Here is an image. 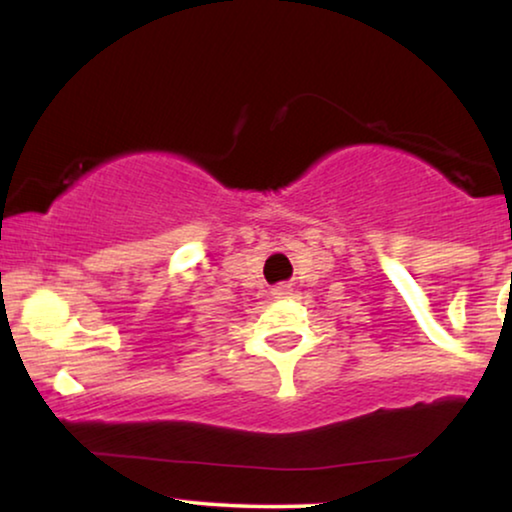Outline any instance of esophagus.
<instances>
[{
    "label": "esophagus",
    "instance_id": "esophagus-1",
    "mask_svg": "<svg viewBox=\"0 0 512 512\" xmlns=\"http://www.w3.org/2000/svg\"><path fill=\"white\" fill-rule=\"evenodd\" d=\"M272 296H275V298H289L291 296V286H286V284L275 286V289H272Z\"/></svg>",
    "mask_w": 512,
    "mask_h": 512
}]
</instances>
